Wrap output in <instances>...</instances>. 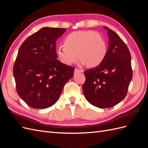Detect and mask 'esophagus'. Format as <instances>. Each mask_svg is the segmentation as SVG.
<instances>
[{"mask_svg":"<svg viewBox=\"0 0 148 148\" xmlns=\"http://www.w3.org/2000/svg\"><path fill=\"white\" fill-rule=\"evenodd\" d=\"M79 72H83V70H81V69H77V68H76L75 69V71H74V74L75 75H76V74H77V73H79Z\"/></svg>","mask_w":148,"mask_h":148,"instance_id":"esophagus-1","label":"esophagus"}]
</instances>
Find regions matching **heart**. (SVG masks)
<instances>
[{
    "instance_id": "heart-1",
    "label": "heart",
    "mask_w": 148,
    "mask_h": 148,
    "mask_svg": "<svg viewBox=\"0 0 148 148\" xmlns=\"http://www.w3.org/2000/svg\"><path fill=\"white\" fill-rule=\"evenodd\" d=\"M64 45L57 48V56L66 65L77 62L79 57L83 65H100L107 54V46L102 36L92 31H79L70 33L64 39Z\"/></svg>"
}]
</instances>
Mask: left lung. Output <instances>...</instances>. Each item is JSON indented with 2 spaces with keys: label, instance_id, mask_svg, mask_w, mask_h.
<instances>
[{
  "label": "left lung",
  "instance_id": "left-lung-1",
  "mask_svg": "<svg viewBox=\"0 0 148 148\" xmlns=\"http://www.w3.org/2000/svg\"><path fill=\"white\" fill-rule=\"evenodd\" d=\"M109 48L102 63L84 71L83 92L87 101L99 108H109L126 96L133 77L129 49L119 36L106 26Z\"/></svg>",
  "mask_w": 148,
  "mask_h": 148
}]
</instances>
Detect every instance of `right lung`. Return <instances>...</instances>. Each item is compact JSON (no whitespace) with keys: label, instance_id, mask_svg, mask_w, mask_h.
I'll return each mask as SVG.
<instances>
[{"label":"right lung","instance_id":"add662e5","mask_svg":"<svg viewBox=\"0 0 148 148\" xmlns=\"http://www.w3.org/2000/svg\"><path fill=\"white\" fill-rule=\"evenodd\" d=\"M66 29L45 27L20 46L13 65L18 95L34 109H46L59 99L75 68L57 60V39Z\"/></svg>","mask_w":148,"mask_h":148}]
</instances>
